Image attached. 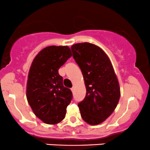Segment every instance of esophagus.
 <instances>
[{"instance_id":"34e87169","label":"esophagus","mask_w":150,"mask_h":150,"mask_svg":"<svg viewBox=\"0 0 150 150\" xmlns=\"http://www.w3.org/2000/svg\"><path fill=\"white\" fill-rule=\"evenodd\" d=\"M74 90H75V86H72V88H71V91H72V92H73L74 91Z\"/></svg>"}]
</instances>
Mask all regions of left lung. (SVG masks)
Instances as JSON below:
<instances>
[{"label":"left lung","instance_id":"left-lung-1","mask_svg":"<svg viewBox=\"0 0 150 150\" xmlns=\"http://www.w3.org/2000/svg\"><path fill=\"white\" fill-rule=\"evenodd\" d=\"M71 50L86 88V97L78 103L81 117L90 125L102 123L115 110L120 96L111 62L102 48L92 43H76Z\"/></svg>","mask_w":150,"mask_h":150}]
</instances>
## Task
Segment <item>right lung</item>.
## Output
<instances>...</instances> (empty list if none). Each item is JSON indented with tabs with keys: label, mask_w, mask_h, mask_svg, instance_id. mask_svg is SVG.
<instances>
[{
	"label": "right lung",
	"mask_w": 150,
	"mask_h": 150,
	"mask_svg": "<svg viewBox=\"0 0 150 150\" xmlns=\"http://www.w3.org/2000/svg\"><path fill=\"white\" fill-rule=\"evenodd\" d=\"M71 57L68 46H48L37 54L30 66L27 99L34 114L46 124L61 122L72 99V91L64 87L58 72Z\"/></svg>",
	"instance_id": "1"
}]
</instances>
